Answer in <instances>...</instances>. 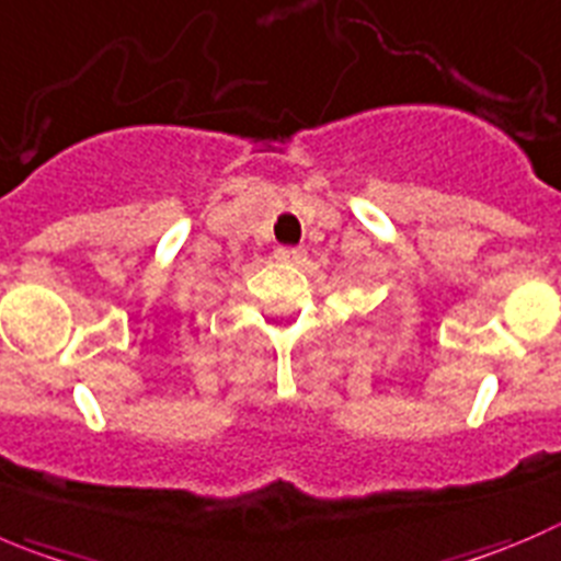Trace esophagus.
<instances>
[{
    "label": "esophagus",
    "instance_id": "34e87169",
    "mask_svg": "<svg viewBox=\"0 0 561 561\" xmlns=\"http://www.w3.org/2000/svg\"><path fill=\"white\" fill-rule=\"evenodd\" d=\"M275 255L280 261H289V264H297V261L306 259V248H277Z\"/></svg>",
    "mask_w": 561,
    "mask_h": 561
}]
</instances>
